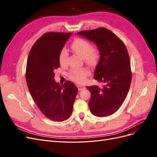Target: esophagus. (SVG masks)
<instances>
[{
    "instance_id": "34e87169",
    "label": "esophagus",
    "mask_w": 157,
    "mask_h": 157,
    "mask_svg": "<svg viewBox=\"0 0 157 157\" xmlns=\"http://www.w3.org/2000/svg\"><path fill=\"white\" fill-rule=\"evenodd\" d=\"M77 87H78V89L79 91H80V90H83L84 88H85V87L83 86H82V85H78V86H77Z\"/></svg>"
}]
</instances>
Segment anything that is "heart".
<instances>
[{
  "label": "heart",
  "instance_id": "1",
  "mask_svg": "<svg viewBox=\"0 0 157 157\" xmlns=\"http://www.w3.org/2000/svg\"><path fill=\"white\" fill-rule=\"evenodd\" d=\"M71 48L76 54L83 58L85 62L88 65H94L98 62L99 57V51L93 48L88 40L82 38H77L71 44ZM68 55V52L66 48H64L61 50L59 55L60 65H65L67 63ZM90 73V71L86 68L73 69L70 71L69 77L75 82L82 83Z\"/></svg>",
  "mask_w": 157,
  "mask_h": 157
}]
</instances>
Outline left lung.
<instances>
[{
    "label": "left lung",
    "instance_id": "1",
    "mask_svg": "<svg viewBox=\"0 0 157 157\" xmlns=\"http://www.w3.org/2000/svg\"><path fill=\"white\" fill-rule=\"evenodd\" d=\"M77 34L94 42L100 53L94 78L102 86L86 87L91 94L90 112L99 117L111 115L121 107L130 87L132 71L127 49L124 42L106 28L82 31Z\"/></svg>",
    "mask_w": 157,
    "mask_h": 157
}]
</instances>
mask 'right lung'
I'll list each match as a JSON object with an SVG mask.
<instances>
[{
  "instance_id": "add662e5",
  "label": "right lung",
  "mask_w": 157,
  "mask_h": 157,
  "mask_svg": "<svg viewBox=\"0 0 157 157\" xmlns=\"http://www.w3.org/2000/svg\"><path fill=\"white\" fill-rule=\"evenodd\" d=\"M71 33H44L33 44L27 61L25 78L33 101L41 113L55 122L70 117L78 88L69 80L56 83L54 70L59 55Z\"/></svg>"
}]
</instances>
